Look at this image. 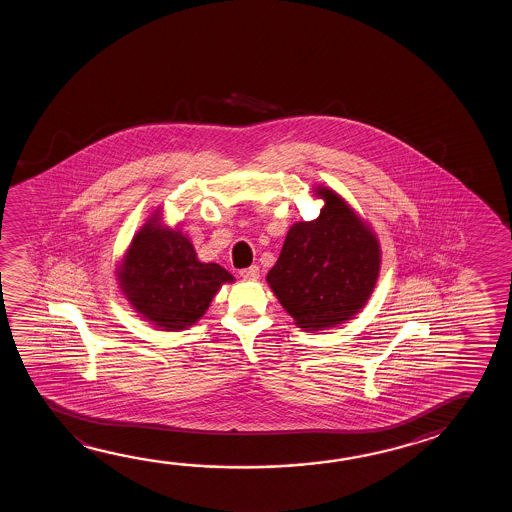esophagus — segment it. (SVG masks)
Returning <instances> with one entry per match:
<instances>
[{"instance_id": "obj_1", "label": "esophagus", "mask_w": 512, "mask_h": 512, "mask_svg": "<svg viewBox=\"0 0 512 512\" xmlns=\"http://www.w3.org/2000/svg\"><path fill=\"white\" fill-rule=\"evenodd\" d=\"M240 276L243 279H258L260 278V269L256 265H252L249 269L240 270Z\"/></svg>"}]
</instances>
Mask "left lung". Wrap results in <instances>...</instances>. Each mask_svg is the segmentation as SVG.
<instances>
[{
  "instance_id": "obj_1",
  "label": "left lung",
  "mask_w": 512,
  "mask_h": 512,
  "mask_svg": "<svg viewBox=\"0 0 512 512\" xmlns=\"http://www.w3.org/2000/svg\"><path fill=\"white\" fill-rule=\"evenodd\" d=\"M321 215L297 222L269 270L272 292L304 331L353 319L373 294L382 252L373 229L330 188L319 186Z\"/></svg>"
}]
</instances>
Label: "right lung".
<instances>
[{"label": "right lung", "mask_w": 512, "mask_h": 512, "mask_svg": "<svg viewBox=\"0 0 512 512\" xmlns=\"http://www.w3.org/2000/svg\"><path fill=\"white\" fill-rule=\"evenodd\" d=\"M125 299L145 319L165 331L193 326L224 283L234 278L218 263H202L179 229L161 226L152 215L132 238L118 267Z\"/></svg>", "instance_id": "obj_1"}]
</instances>
